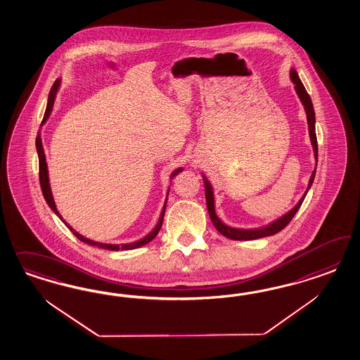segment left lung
Wrapping results in <instances>:
<instances>
[{"instance_id":"obj_1","label":"left lung","mask_w":360,"mask_h":360,"mask_svg":"<svg viewBox=\"0 0 360 360\" xmlns=\"http://www.w3.org/2000/svg\"><path fill=\"white\" fill-rule=\"evenodd\" d=\"M290 79L292 82L295 83V89L298 95V98L301 100V103L304 104V108H305L306 117H307V125H309V136H310V141L313 145V150H314V157H316V169L313 172V174L309 179V185L306 188L305 194L300 199V202L295 205V207L292 208L288 214H285L283 217L280 219H277L276 221L271 223L269 226H265L262 229H232L226 226L220 219L218 218L217 212H215V200H214V191H212V186L208 182L206 175H203V181H205V187H206V203H207L208 214H210V218L212 224L215 226V229H218L219 232L229 238L231 240H256L260 239V238H265V236H272L274 233L280 232L281 229H285L289 221L293 219L295 215V212L298 211V208L301 207L304 199H305L306 194L309 191V188L313 185V181H314V176H316V162H318V143H316V113H314V108H313V103H311V98L309 96V94L306 92L305 87L301 82V79L298 77V74L295 71V68H290Z\"/></svg>"}]
</instances>
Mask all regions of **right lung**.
<instances>
[{"mask_svg":"<svg viewBox=\"0 0 360 360\" xmlns=\"http://www.w3.org/2000/svg\"><path fill=\"white\" fill-rule=\"evenodd\" d=\"M59 84H60V80L58 79L56 82L54 83V86L51 88V91H50V94H49V100H47V107H46V112H44V120H42V124L46 122V120L49 119V116H50V113H51V110H53V105H54V100L55 95H56V92H58V88H59ZM35 145H37V152H38V158H39V182H41V188H42V193H44V199H46V202H47V205L50 206V208L54 211L55 214L59 217V218L63 220L62 218V215L59 214V211L56 210V206H55L54 198H53V194H51V187H50V182H49V170H47V164H46V155H44V146H42V140H41V136H39V133H38V136H37V140H35ZM184 169L182 167H179V169H176L174 173L172 174L170 178H174L175 175L178 174V173H181ZM169 190H170V187H169ZM167 194H169V191H167ZM166 202H167V198H166V200H165L164 208H162V212H161V217L158 219V223H157V226L154 227L152 232L150 233H148L145 238H142V239L137 240V241H134V243H131V244H105V243H98V241H94V240L87 239V238H84V236H82L79 232H77L75 229H72L70 224H67L65 221V224H67V227L71 229V232L77 236V239L80 240V241H83V243H87L89 245H94V247H98V248H104V250H109V251H127V250H136V248H140L142 245H145V244H148V243H150L155 236H157V233L160 232V229L162 227V221H164V215H165V210H166Z\"/></svg>","mask_w":360,"mask_h":360,"instance_id":"right-lung-1","label":"right lung"}]
</instances>
